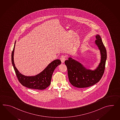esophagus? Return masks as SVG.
Segmentation results:
<instances>
[{
	"instance_id": "34e87169",
	"label": "esophagus",
	"mask_w": 120,
	"mask_h": 120,
	"mask_svg": "<svg viewBox=\"0 0 120 120\" xmlns=\"http://www.w3.org/2000/svg\"><path fill=\"white\" fill-rule=\"evenodd\" d=\"M60 60L61 61V63H64V62L65 60V57L64 56H61V57L60 58Z\"/></svg>"
}]
</instances>
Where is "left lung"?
I'll return each mask as SVG.
<instances>
[{"mask_svg": "<svg viewBox=\"0 0 120 120\" xmlns=\"http://www.w3.org/2000/svg\"><path fill=\"white\" fill-rule=\"evenodd\" d=\"M95 43L101 53V61L95 70L86 68L79 62L70 57L65 61L70 82L77 88H86L98 83L104 74L107 59V52L105 46L99 35L96 36Z\"/></svg>", "mask_w": 120, "mask_h": 120, "instance_id": "left-lung-1", "label": "left lung"}]
</instances>
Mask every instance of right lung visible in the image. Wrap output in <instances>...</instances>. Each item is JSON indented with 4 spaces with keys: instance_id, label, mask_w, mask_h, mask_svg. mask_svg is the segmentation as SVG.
Returning <instances> with one entry per match:
<instances>
[{
    "instance_id": "right-lung-1",
    "label": "right lung",
    "mask_w": 120,
    "mask_h": 120,
    "mask_svg": "<svg viewBox=\"0 0 120 120\" xmlns=\"http://www.w3.org/2000/svg\"><path fill=\"white\" fill-rule=\"evenodd\" d=\"M15 43L16 41L11 53V62L19 82L27 88L40 90L45 89L50 85L54 71L57 67L61 64V61L59 59H56L52 61L43 71L36 76H24L19 72L14 63V52Z\"/></svg>"
}]
</instances>
